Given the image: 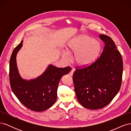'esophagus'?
I'll return each instance as SVG.
<instances>
[{
	"instance_id": "esophagus-1",
	"label": "esophagus",
	"mask_w": 131,
	"mask_h": 131,
	"mask_svg": "<svg viewBox=\"0 0 131 131\" xmlns=\"http://www.w3.org/2000/svg\"><path fill=\"white\" fill-rule=\"evenodd\" d=\"M74 70H73V69H72L71 70V71L70 72H69V75H70V76H73V73H74Z\"/></svg>"
}]
</instances>
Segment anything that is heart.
I'll list each match as a JSON object with an SVG mask.
<instances>
[{"mask_svg": "<svg viewBox=\"0 0 131 131\" xmlns=\"http://www.w3.org/2000/svg\"><path fill=\"white\" fill-rule=\"evenodd\" d=\"M101 50L100 42L86 35H81L71 40L67 51L70 53H74V59L76 64L81 67H88L97 61ZM63 57L69 61L68 54L63 53Z\"/></svg>", "mask_w": 131, "mask_h": 131, "instance_id": "heart-1", "label": "heart"}]
</instances>
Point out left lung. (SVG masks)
Segmentation results:
<instances>
[{
  "mask_svg": "<svg viewBox=\"0 0 131 131\" xmlns=\"http://www.w3.org/2000/svg\"><path fill=\"white\" fill-rule=\"evenodd\" d=\"M104 43L100 57L88 67H77L73 80L79 102L86 108H104L119 91L122 83L123 62L114 41L100 35Z\"/></svg>",
  "mask_w": 131,
  "mask_h": 131,
  "instance_id": "left-lung-1",
  "label": "left lung"
}]
</instances>
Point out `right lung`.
<instances>
[{
	"mask_svg": "<svg viewBox=\"0 0 131 131\" xmlns=\"http://www.w3.org/2000/svg\"><path fill=\"white\" fill-rule=\"evenodd\" d=\"M23 40L14 50L10 59L9 80L11 88L19 101L29 109L42 112L50 108L57 100L59 82L63 75L69 73L70 67L58 68L50 65L38 78L26 81L21 78L16 65L17 53Z\"/></svg>",
	"mask_w": 131,
	"mask_h": 131,
	"instance_id": "add662e5",
	"label": "right lung"
}]
</instances>
